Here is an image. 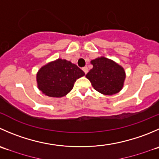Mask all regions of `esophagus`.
<instances>
[{
  "label": "esophagus",
  "mask_w": 159,
  "mask_h": 159,
  "mask_svg": "<svg viewBox=\"0 0 159 159\" xmlns=\"http://www.w3.org/2000/svg\"><path fill=\"white\" fill-rule=\"evenodd\" d=\"M83 71L84 72V74H87L88 72H89V68H88L87 67H83Z\"/></svg>",
  "instance_id": "34e87169"
}]
</instances>
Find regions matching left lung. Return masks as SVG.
<instances>
[{
  "instance_id": "obj_1",
  "label": "left lung",
  "mask_w": 159,
  "mask_h": 159,
  "mask_svg": "<svg viewBox=\"0 0 159 159\" xmlns=\"http://www.w3.org/2000/svg\"><path fill=\"white\" fill-rule=\"evenodd\" d=\"M91 64L93 67L86 75V78L95 90L111 95L122 89L126 76L121 66L103 57L92 60Z\"/></svg>"
}]
</instances>
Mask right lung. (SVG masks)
Here are the masks:
<instances>
[{"mask_svg": "<svg viewBox=\"0 0 159 159\" xmlns=\"http://www.w3.org/2000/svg\"><path fill=\"white\" fill-rule=\"evenodd\" d=\"M84 73L76 64L58 59L43 67L37 73L39 89L50 97L61 98L70 92L78 78Z\"/></svg>", "mask_w": 159, "mask_h": 159, "instance_id": "right-lung-1", "label": "right lung"}]
</instances>
